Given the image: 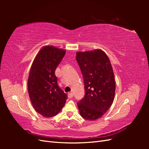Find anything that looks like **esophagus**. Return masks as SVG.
Returning a JSON list of instances; mask_svg holds the SVG:
<instances>
[{"mask_svg":"<svg viewBox=\"0 0 149 149\" xmlns=\"http://www.w3.org/2000/svg\"><path fill=\"white\" fill-rule=\"evenodd\" d=\"M73 94L72 93H69L68 94V97L69 98L73 97Z\"/></svg>","mask_w":149,"mask_h":149,"instance_id":"34e87169","label":"esophagus"}]
</instances>
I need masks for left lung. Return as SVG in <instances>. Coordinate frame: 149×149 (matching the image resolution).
<instances>
[{
    "instance_id": "8db88e82",
    "label": "left lung",
    "mask_w": 149,
    "mask_h": 149,
    "mask_svg": "<svg viewBox=\"0 0 149 149\" xmlns=\"http://www.w3.org/2000/svg\"><path fill=\"white\" fill-rule=\"evenodd\" d=\"M76 59L83 77L85 94L78 103L81 116L95 120L104 114L114 100L116 84L113 70L105 52L76 53Z\"/></svg>"
}]
</instances>
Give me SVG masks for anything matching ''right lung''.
Here are the masks:
<instances>
[{
    "label": "right lung",
    "mask_w": 149,
    "mask_h": 149,
    "mask_svg": "<svg viewBox=\"0 0 149 149\" xmlns=\"http://www.w3.org/2000/svg\"><path fill=\"white\" fill-rule=\"evenodd\" d=\"M66 53L53 46L43 47L31 66L28 79L30 101L45 118L58 114L65 104L67 94L58 86L55 70Z\"/></svg>",
    "instance_id": "obj_1"
}]
</instances>
